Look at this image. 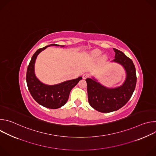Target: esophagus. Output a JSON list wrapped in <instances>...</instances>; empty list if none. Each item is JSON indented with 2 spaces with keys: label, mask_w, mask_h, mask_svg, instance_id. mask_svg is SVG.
Here are the masks:
<instances>
[{
  "label": "esophagus",
  "mask_w": 156,
  "mask_h": 156,
  "mask_svg": "<svg viewBox=\"0 0 156 156\" xmlns=\"http://www.w3.org/2000/svg\"><path fill=\"white\" fill-rule=\"evenodd\" d=\"M89 76H90V75H89V73H83V76H82V77H83V79H86V78H87L89 77Z\"/></svg>",
  "instance_id": "1"
}]
</instances>
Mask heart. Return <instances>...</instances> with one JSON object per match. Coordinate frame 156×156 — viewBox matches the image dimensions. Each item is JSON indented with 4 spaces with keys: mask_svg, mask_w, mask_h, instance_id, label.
<instances>
[{
    "mask_svg": "<svg viewBox=\"0 0 156 156\" xmlns=\"http://www.w3.org/2000/svg\"><path fill=\"white\" fill-rule=\"evenodd\" d=\"M101 54V52L99 50H94L92 52V55L94 57H99V56H100Z\"/></svg>",
    "mask_w": 156,
    "mask_h": 156,
    "instance_id": "heart-1",
    "label": "heart"
}]
</instances>
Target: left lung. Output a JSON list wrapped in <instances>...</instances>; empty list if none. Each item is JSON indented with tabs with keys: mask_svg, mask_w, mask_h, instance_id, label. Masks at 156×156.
<instances>
[{
	"mask_svg": "<svg viewBox=\"0 0 156 156\" xmlns=\"http://www.w3.org/2000/svg\"><path fill=\"white\" fill-rule=\"evenodd\" d=\"M114 51L115 55L112 62L122 65L126 71V79L122 85L108 88L94 78L86 79L89 104L102 113L113 112L124 106L131 98L136 84V69L133 61L122 51L117 49Z\"/></svg>",
	"mask_w": 156,
	"mask_h": 156,
	"instance_id": "left-lung-1",
	"label": "left lung"
}]
</instances>
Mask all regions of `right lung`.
I'll return each mask as SVG.
<instances>
[{"mask_svg":"<svg viewBox=\"0 0 156 156\" xmlns=\"http://www.w3.org/2000/svg\"><path fill=\"white\" fill-rule=\"evenodd\" d=\"M51 46H59L52 44L44 48L39 49L33 55L28 65L26 80L29 91L33 99L40 105L46 108L56 109L61 107L67 102L69 94L82 77L66 81L55 85H47L41 82L34 73V63L38 54ZM63 47L64 46H61Z\"/></svg>","mask_w":156,"mask_h":156,"instance_id":"right-lung-1","label":"right lung"}]
</instances>
